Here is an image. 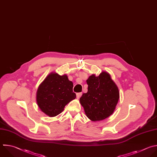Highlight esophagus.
<instances>
[{
	"label": "esophagus",
	"instance_id": "34e87169",
	"mask_svg": "<svg viewBox=\"0 0 157 157\" xmlns=\"http://www.w3.org/2000/svg\"><path fill=\"white\" fill-rule=\"evenodd\" d=\"M81 95H82V92L77 93V94H76V97H77V98H79Z\"/></svg>",
	"mask_w": 157,
	"mask_h": 157
}]
</instances>
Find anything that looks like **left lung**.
<instances>
[{"instance_id": "left-lung-1", "label": "left lung", "mask_w": 157, "mask_h": 157, "mask_svg": "<svg viewBox=\"0 0 157 157\" xmlns=\"http://www.w3.org/2000/svg\"><path fill=\"white\" fill-rule=\"evenodd\" d=\"M87 92L79 99L87 117L92 121L110 117L115 110L120 93L109 73L102 71L98 76L92 75L86 81Z\"/></svg>"}]
</instances>
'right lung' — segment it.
Listing matches in <instances>:
<instances>
[{"label": "right lung", "mask_w": 157, "mask_h": 157, "mask_svg": "<svg viewBox=\"0 0 157 157\" xmlns=\"http://www.w3.org/2000/svg\"><path fill=\"white\" fill-rule=\"evenodd\" d=\"M73 83L67 75L56 73L49 74L39 85L36 93L37 105L50 117L61 113L67 104L76 98L73 92Z\"/></svg>", "instance_id": "add662e5"}]
</instances>
